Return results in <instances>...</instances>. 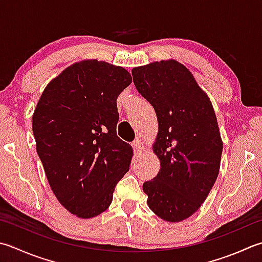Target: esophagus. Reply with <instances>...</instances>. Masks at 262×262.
<instances>
[{
  "label": "esophagus",
  "instance_id": "34e87169",
  "mask_svg": "<svg viewBox=\"0 0 262 262\" xmlns=\"http://www.w3.org/2000/svg\"><path fill=\"white\" fill-rule=\"evenodd\" d=\"M134 148L137 153H142L145 151V145H144V143L141 141V138H138V140H136L134 142Z\"/></svg>",
  "mask_w": 262,
  "mask_h": 262
}]
</instances>
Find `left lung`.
Instances as JSON below:
<instances>
[{"label": "left lung", "mask_w": 262, "mask_h": 262, "mask_svg": "<svg viewBox=\"0 0 262 262\" xmlns=\"http://www.w3.org/2000/svg\"><path fill=\"white\" fill-rule=\"evenodd\" d=\"M132 75L159 126L152 148L160 170L143 191L158 217L179 223L198 211L218 177L223 140L217 117L208 94L176 60L135 67Z\"/></svg>", "instance_id": "1"}]
</instances>
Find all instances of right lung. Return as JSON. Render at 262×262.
Instances as JSON below:
<instances>
[{
  "instance_id": "add662e5",
  "label": "right lung",
  "mask_w": 262,
  "mask_h": 262,
  "mask_svg": "<svg viewBox=\"0 0 262 262\" xmlns=\"http://www.w3.org/2000/svg\"><path fill=\"white\" fill-rule=\"evenodd\" d=\"M130 83L124 67L81 60L46 85L35 107L36 151L51 189L78 218L104 212L129 170L132 146L116 127L117 99Z\"/></svg>"
}]
</instances>
